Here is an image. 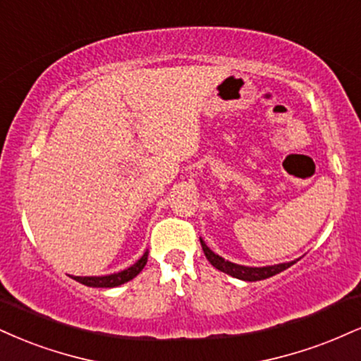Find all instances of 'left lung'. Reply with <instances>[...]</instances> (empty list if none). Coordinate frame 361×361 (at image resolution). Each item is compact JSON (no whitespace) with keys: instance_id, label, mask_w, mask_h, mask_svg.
Masks as SVG:
<instances>
[{"instance_id":"1","label":"left lung","mask_w":361,"mask_h":361,"mask_svg":"<svg viewBox=\"0 0 361 361\" xmlns=\"http://www.w3.org/2000/svg\"><path fill=\"white\" fill-rule=\"evenodd\" d=\"M200 244H202V249L205 252V257L208 259V262L212 264L215 269H219V271L225 272V274L232 276V277H237V279H242V281H262V279H267V277H272L276 274H279V272L286 271V269L293 266L294 262H286V264H277V266H269V267H245V266H238V264H233V262H228V260H225L220 257V255H216L215 252H212L208 249L205 242L200 238Z\"/></svg>"}]
</instances>
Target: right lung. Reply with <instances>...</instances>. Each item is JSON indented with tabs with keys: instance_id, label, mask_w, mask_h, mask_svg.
<instances>
[{
	"instance_id": "add662e5",
	"label": "right lung",
	"mask_w": 361,
	"mask_h": 361,
	"mask_svg": "<svg viewBox=\"0 0 361 361\" xmlns=\"http://www.w3.org/2000/svg\"><path fill=\"white\" fill-rule=\"evenodd\" d=\"M146 262H147V252H145V255H142V257L139 259L137 262L134 264V266L126 269V271L117 272V274L102 276V277H79V276H75L73 279H75L77 282H80V284H84V286H90V288H116V286H121V284H124V282L134 279V277H136L139 272L145 269Z\"/></svg>"
}]
</instances>
